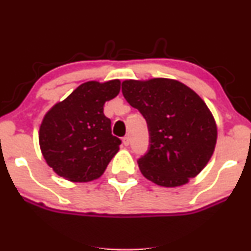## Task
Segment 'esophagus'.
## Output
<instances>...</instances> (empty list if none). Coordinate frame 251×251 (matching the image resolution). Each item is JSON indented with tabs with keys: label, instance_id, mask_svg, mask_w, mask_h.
Masks as SVG:
<instances>
[{
	"label": "esophagus",
	"instance_id": "34e87169",
	"mask_svg": "<svg viewBox=\"0 0 251 251\" xmlns=\"http://www.w3.org/2000/svg\"><path fill=\"white\" fill-rule=\"evenodd\" d=\"M123 143H124V145H125V146L129 145V137H128V135H125V137L123 138Z\"/></svg>",
	"mask_w": 251,
	"mask_h": 251
}]
</instances>
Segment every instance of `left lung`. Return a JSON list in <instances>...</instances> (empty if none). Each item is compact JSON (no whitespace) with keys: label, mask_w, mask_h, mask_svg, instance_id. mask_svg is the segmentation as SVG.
Listing matches in <instances>:
<instances>
[{"label":"left lung","mask_w":251,"mask_h":251,"mask_svg":"<svg viewBox=\"0 0 251 251\" xmlns=\"http://www.w3.org/2000/svg\"><path fill=\"white\" fill-rule=\"evenodd\" d=\"M122 91L148 123L150 148L138 160L143 176L175 188L205 168L217 140L214 116L203 99L177 80H125Z\"/></svg>","instance_id":"left-lung-1"}]
</instances>
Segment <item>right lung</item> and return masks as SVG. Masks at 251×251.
Segmentation results:
<instances>
[{
    "label": "right lung",
    "mask_w": 251,
    "mask_h": 251,
    "mask_svg": "<svg viewBox=\"0 0 251 251\" xmlns=\"http://www.w3.org/2000/svg\"><path fill=\"white\" fill-rule=\"evenodd\" d=\"M119 92L118 79L85 82L46 113L39 131L40 149L56 175L75 183L101 177L122 144L103 114L105 102Z\"/></svg>",
    "instance_id": "1"
}]
</instances>
